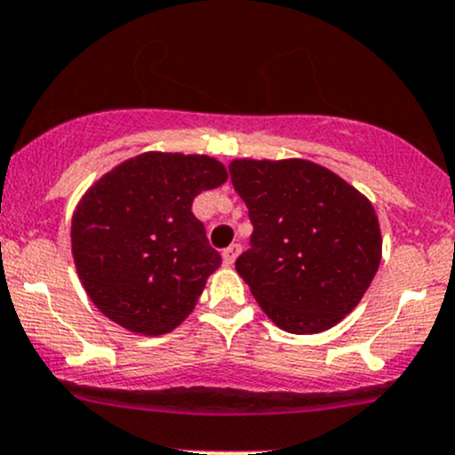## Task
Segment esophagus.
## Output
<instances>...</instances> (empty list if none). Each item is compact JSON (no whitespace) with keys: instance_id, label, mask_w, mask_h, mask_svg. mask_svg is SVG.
Here are the masks:
<instances>
[{"instance_id":"1","label":"esophagus","mask_w":455,"mask_h":455,"mask_svg":"<svg viewBox=\"0 0 455 455\" xmlns=\"http://www.w3.org/2000/svg\"><path fill=\"white\" fill-rule=\"evenodd\" d=\"M238 253H241V244H229V247L223 249V253H221L223 264H226V267H234Z\"/></svg>"}]
</instances>
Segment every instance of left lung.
Segmentation results:
<instances>
[{
    "instance_id": "obj_1",
    "label": "left lung",
    "mask_w": 455,
    "mask_h": 455,
    "mask_svg": "<svg viewBox=\"0 0 455 455\" xmlns=\"http://www.w3.org/2000/svg\"><path fill=\"white\" fill-rule=\"evenodd\" d=\"M234 191L253 223L236 259L264 314L296 335L333 329L370 288L382 258L371 202L307 159H234Z\"/></svg>"
}]
</instances>
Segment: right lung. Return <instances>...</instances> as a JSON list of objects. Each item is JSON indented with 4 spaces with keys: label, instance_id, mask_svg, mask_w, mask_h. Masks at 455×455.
<instances>
[{
    "label": "right lung",
    "instance_id": "right-lung-1",
    "mask_svg": "<svg viewBox=\"0 0 455 455\" xmlns=\"http://www.w3.org/2000/svg\"><path fill=\"white\" fill-rule=\"evenodd\" d=\"M226 180V165L212 156L152 150L122 161L84 193L70 247L100 314L140 335L182 324L221 264L191 204Z\"/></svg>",
    "mask_w": 455,
    "mask_h": 455
}]
</instances>
